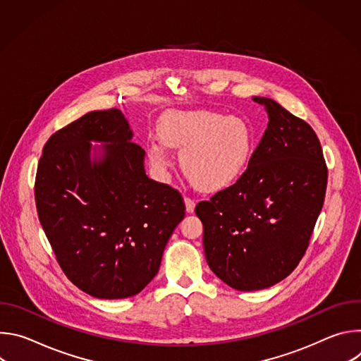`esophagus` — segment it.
Returning <instances> with one entry per match:
<instances>
[{
  "label": "esophagus",
  "mask_w": 361,
  "mask_h": 361,
  "mask_svg": "<svg viewBox=\"0 0 361 361\" xmlns=\"http://www.w3.org/2000/svg\"><path fill=\"white\" fill-rule=\"evenodd\" d=\"M184 202H185V210H187V213H192L194 209H195V201H194L192 198H190V197H185V198H184Z\"/></svg>",
  "instance_id": "34e87169"
}]
</instances>
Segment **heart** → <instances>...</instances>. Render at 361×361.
<instances>
[{
    "mask_svg": "<svg viewBox=\"0 0 361 361\" xmlns=\"http://www.w3.org/2000/svg\"><path fill=\"white\" fill-rule=\"evenodd\" d=\"M163 143L180 151V164L188 181L213 191L235 181L247 167L252 149V130L240 117L213 111H171L159 126ZM151 160L164 166L166 148L149 141Z\"/></svg>",
    "mask_w": 361,
    "mask_h": 361,
    "instance_id": "obj_1",
    "label": "heart"
}]
</instances>
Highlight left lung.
Wrapping results in <instances>:
<instances>
[{
	"instance_id": "obj_1",
	"label": "left lung",
	"mask_w": 361,
	"mask_h": 361,
	"mask_svg": "<svg viewBox=\"0 0 361 361\" xmlns=\"http://www.w3.org/2000/svg\"><path fill=\"white\" fill-rule=\"evenodd\" d=\"M252 99L264 106L269 124L247 170L195 205L207 264L240 291L274 286L298 266L327 188L314 130L271 98Z\"/></svg>"
}]
</instances>
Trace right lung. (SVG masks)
I'll list each match as a JSON object with an SVG mask.
<instances>
[{
  "instance_id": "obj_1",
  "label": "right lung",
  "mask_w": 361,
  "mask_h": 361,
  "mask_svg": "<svg viewBox=\"0 0 361 361\" xmlns=\"http://www.w3.org/2000/svg\"><path fill=\"white\" fill-rule=\"evenodd\" d=\"M117 110L91 111L48 138L35 176L39 223L68 280L97 298L138 294L159 273L181 194L147 177L145 151ZM90 140L107 142L90 160Z\"/></svg>"
}]
</instances>
